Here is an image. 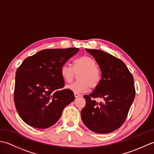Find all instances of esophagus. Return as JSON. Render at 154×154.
I'll use <instances>...</instances> for the list:
<instances>
[{"label": "esophagus", "instance_id": "esophagus-1", "mask_svg": "<svg viewBox=\"0 0 154 154\" xmlns=\"http://www.w3.org/2000/svg\"><path fill=\"white\" fill-rule=\"evenodd\" d=\"M74 95H75V98H78V97H81V94L79 93H74Z\"/></svg>", "mask_w": 154, "mask_h": 154}]
</instances>
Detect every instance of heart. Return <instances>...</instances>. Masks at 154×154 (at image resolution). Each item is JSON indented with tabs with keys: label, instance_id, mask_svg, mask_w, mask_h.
I'll use <instances>...</instances> for the list:
<instances>
[{
	"label": "heart",
	"instance_id": "heart-1",
	"mask_svg": "<svg viewBox=\"0 0 154 154\" xmlns=\"http://www.w3.org/2000/svg\"><path fill=\"white\" fill-rule=\"evenodd\" d=\"M78 75V81L66 87L75 93H85L91 88L94 89L99 85L100 81V73L97 68V63L93 58L87 55L80 57L73 62V67L65 63L60 68V74L65 81L70 83Z\"/></svg>",
	"mask_w": 154,
	"mask_h": 154
}]
</instances>
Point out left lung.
Listing matches in <instances>:
<instances>
[{
    "label": "left lung",
    "mask_w": 154,
    "mask_h": 154,
    "mask_svg": "<svg viewBox=\"0 0 154 154\" xmlns=\"http://www.w3.org/2000/svg\"><path fill=\"white\" fill-rule=\"evenodd\" d=\"M95 59L101 79L89 95H84L86 104L81 111V119L88 128L98 134L114 132L125 121L135 97L134 81L124 62L99 50L85 49ZM104 100L98 103L94 100Z\"/></svg>",
    "instance_id": "obj_1"
}]
</instances>
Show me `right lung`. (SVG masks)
<instances>
[{
  "instance_id": "1",
  "label": "right lung",
  "mask_w": 154,
  "mask_h": 154,
  "mask_svg": "<svg viewBox=\"0 0 154 154\" xmlns=\"http://www.w3.org/2000/svg\"><path fill=\"white\" fill-rule=\"evenodd\" d=\"M78 48L48 49L25 59L16 72L14 99L16 110L29 126L44 129L56 123L75 96L65 85L62 65Z\"/></svg>"
}]
</instances>
